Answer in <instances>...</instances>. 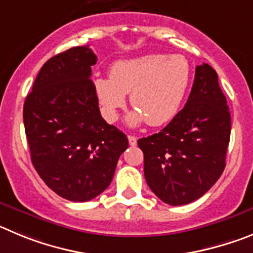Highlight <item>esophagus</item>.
Here are the masks:
<instances>
[{"label": "esophagus", "mask_w": 253, "mask_h": 253, "mask_svg": "<svg viewBox=\"0 0 253 253\" xmlns=\"http://www.w3.org/2000/svg\"><path fill=\"white\" fill-rule=\"evenodd\" d=\"M128 143H129V145H131V146H135L136 143H137V138H136L135 136L129 135L128 136Z\"/></svg>", "instance_id": "34e87169"}]
</instances>
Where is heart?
<instances>
[{"label":"heart","instance_id":"heart-1","mask_svg":"<svg viewBox=\"0 0 253 253\" xmlns=\"http://www.w3.org/2000/svg\"><path fill=\"white\" fill-rule=\"evenodd\" d=\"M192 82V68L184 55L147 54L116 61L110 78L98 77L93 87L107 121L117 120L126 104V94L136 111L128 124L163 126L177 115Z\"/></svg>","mask_w":253,"mask_h":253}]
</instances>
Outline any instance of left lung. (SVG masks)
<instances>
[{"label":"left lung","mask_w":253,"mask_h":253,"mask_svg":"<svg viewBox=\"0 0 253 253\" xmlns=\"http://www.w3.org/2000/svg\"><path fill=\"white\" fill-rule=\"evenodd\" d=\"M231 113L211 65H198L185 107L159 133L142 137L143 172L156 197L170 206L199 199L226 168Z\"/></svg>","instance_id":"8db88e82"}]
</instances>
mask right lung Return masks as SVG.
<instances>
[{
	"label": "right lung",
	"mask_w": 253,
	"mask_h": 253,
	"mask_svg": "<svg viewBox=\"0 0 253 253\" xmlns=\"http://www.w3.org/2000/svg\"><path fill=\"white\" fill-rule=\"evenodd\" d=\"M95 63L88 46L50 58L24 104L34 168L51 190L72 202H88L103 193L128 147L127 136L99 112L90 81Z\"/></svg>",
	"instance_id": "obj_1"
}]
</instances>
